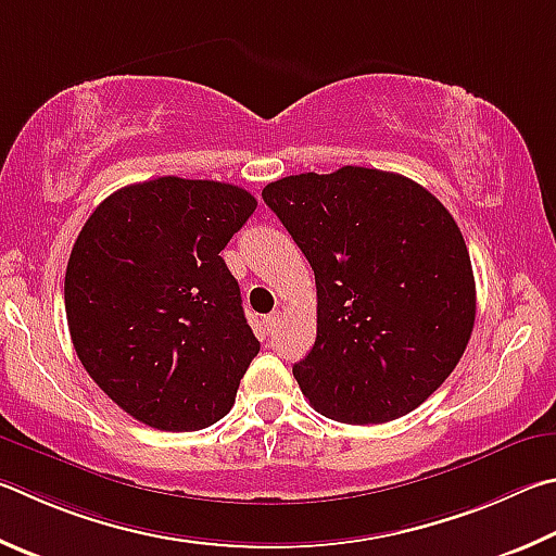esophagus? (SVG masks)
<instances>
[{
  "label": "esophagus",
  "mask_w": 556,
  "mask_h": 556,
  "mask_svg": "<svg viewBox=\"0 0 556 556\" xmlns=\"http://www.w3.org/2000/svg\"><path fill=\"white\" fill-rule=\"evenodd\" d=\"M276 325H278V313H270L263 317V329H266V334H270L273 329H276Z\"/></svg>",
  "instance_id": "34e87169"
}]
</instances>
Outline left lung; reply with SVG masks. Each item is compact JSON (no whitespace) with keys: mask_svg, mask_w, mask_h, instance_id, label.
<instances>
[{"mask_svg":"<svg viewBox=\"0 0 556 556\" xmlns=\"http://www.w3.org/2000/svg\"><path fill=\"white\" fill-rule=\"evenodd\" d=\"M261 194L315 270L317 339L293 366L309 405L349 425L413 413L459 364L476 319L450 210L405 175L358 165Z\"/></svg>","mask_w":556,"mask_h":556,"instance_id":"left-lung-1","label":"left lung"}]
</instances>
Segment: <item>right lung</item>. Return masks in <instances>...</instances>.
<instances>
[{
	"mask_svg": "<svg viewBox=\"0 0 556 556\" xmlns=\"http://www.w3.org/2000/svg\"><path fill=\"white\" fill-rule=\"evenodd\" d=\"M256 204L239 185L165 175L112 192L85 222L67 329L85 371L139 422L192 432L231 410L261 344L219 251Z\"/></svg>",
	"mask_w": 556,
	"mask_h": 556,
	"instance_id": "right-lung-1",
	"label": "right lung"
}]
</instances>
